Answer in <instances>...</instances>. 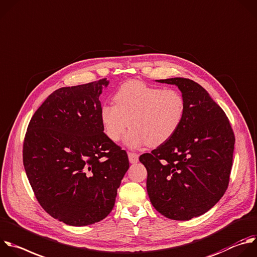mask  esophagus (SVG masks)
<instances>
[{
  "label": "esophagus",
  "instance_id": "1",
  "mask_svg": "<svg viewBox=\"0 0 257 257\" xmlns=\"http://www.w3.org/2000/svg\"><path fill=\"white\" fill-rule=\"evenodd\" d=\"M127 156H128V160L132 164H135L139 161V155L136 153H133V152H128L127 153Z\"/></svg>",
  "mask_w": 257,
  "mask_h": 257
}]
</instances>
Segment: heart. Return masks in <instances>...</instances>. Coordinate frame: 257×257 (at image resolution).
Listing matches in <instances>:
<instances>
[{
  "instance_id": "obj_1",
  "label": "heart",
  "mask_w": 257,
  "mask_h": 257,
  "mask_svg": "<svg viewBox=\"0 0 257 257\" xmlns=\"http://www.w3.org/2000/svg\"><path fill=\"white\" fill-rule=\"evenodd\" d=\"M113 99L115 104L100 107L102 127L110 141L117 142L131 123L124 138L131 148L165 144L177 133L186 112V101L179 91L141 81L123 83Z\"/></svg>"
}]
</instances>
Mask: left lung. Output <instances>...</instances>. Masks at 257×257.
Instances as JSON below:
<instances>
[{"mask_svg":"<svg viewBox=\"0 0 257 257\" xmlns=\"http://www.w3.org/2000/svg\"><path fill=\"white\" fill-rule=\"evenodd\" d=\"M175 85L186 101L177 133L140 156L147 169V191L161 215L187 221L211 210L230 180L235 136L223 109L192 80H158Z\"/></svg>","mask_w":257,"mask_h":257,"instance_id":"obj_1","label":"left lung"}]
</instances>
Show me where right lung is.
<instances>
[{
    "label": "right lung",
    "mask_w": 257,
    "mask_h": 257,
    "mask_svg": "<svg viewBox=\"0 0 257 257\" xmlns=\"http://www.w3.org/2000/svg\"><path fill=\"white\" fill-rule=\"evenodd\" d=\"M109 81L63 87L33 114L23 144V164L43 210L70 226H87L112 211L127 154L103 133L102 87Z\"/></svg>",
    "instance_id": "add662e5"
}]
</instances>
